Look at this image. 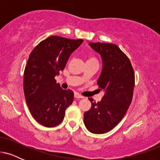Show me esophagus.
<instances>
[{
  "label": "esophagus",
  "instance_id": "esophagus-1",
  "mask_svg": "<svg viewBox=\"0 0 160 160\" xmlns=\"http://www.w3.org/2000/svg\"><path fill=\"white\" fill-rule=\"evenodd\" d=\"M74 98H83V96H82L81 95H80L78 92H74Z\"/></svg>",
  "mask_w": 160,
  "mask_h": 160
}]
</instances>
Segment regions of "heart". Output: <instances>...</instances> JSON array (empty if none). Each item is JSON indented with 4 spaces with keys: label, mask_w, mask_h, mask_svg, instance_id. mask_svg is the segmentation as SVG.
Wrapping results in <instances>:
<instances>
[{
    "label": "heart",
    "mask_w": 160,
    "mask_h": 160,
    "mask_svg": "<svg viewBox=\"0 0 160 160\" xmlns=\"http://www.w3.org/2000/svg\"><path fill=\"white\" fill-rule=\"evenodd\" d=\"M91 59H94V60H96V59H95V58H93V57H90V58H89V59H88V60H91Z\"/></svg>",
    "instance_id": "b5f03b06"
}]
</instances>
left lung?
I'll use <instances>...</instances> for the list:
<instances>
[{
    "label": "left lung",
    "instance_id": "1",
    "mask_svg": "<svg viewBox=\"0 0 160 160\" xmlns=\"http://www.w3.org/2000/svg\"><path fill=\"white\" fill-rule=\"evenodd\" d=\"M101 55L103 62L102 74L97 84L104 91L102 101L92 103L84 113V124L92 133L104 134L120 122L132 100L135 73L129 58L116 44L89 43Z\"/></svg>",
    "mask_w": 160,
    "mask_h": 160
}]
</instances>
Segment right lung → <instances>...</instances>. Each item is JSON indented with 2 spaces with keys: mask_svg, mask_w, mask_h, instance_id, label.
Here are the masks:
<instances>
[{
  "mask_svg": "<svg viewBox=\"0 0 160 160\" xmlns=\"http://www.w3.org/2000/svg\"><path fill=\"white\" fill-rule=\"evenodd\" d=\"M83 40L51 36L33 49L24 71L25 101L32 117L46 127L61 123L74 101L72 90L60 87L55 80L65 68L69 56Z\"/></svg>",
  "mask_w": 160,
  "mask_h": 160,
  "instance_id": "1",
  "label": "right lung"
}]
</instances>
